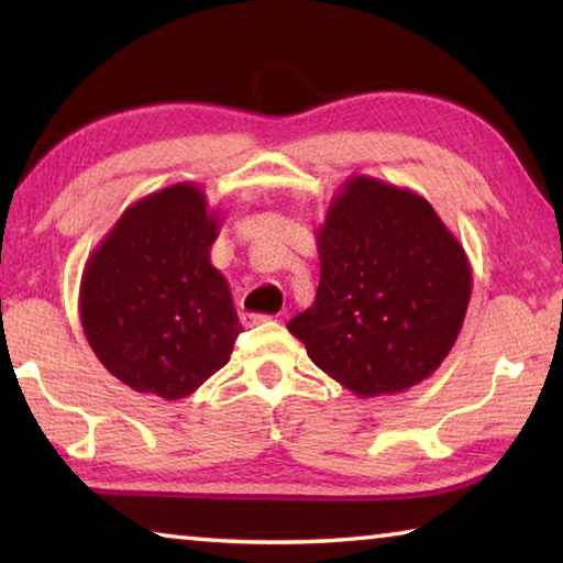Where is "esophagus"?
<instances>
[{"label": "esophagus", "instance_id": "obj_1", "mask_svg": "<svg viewBox=\"0 0 563 563\" xmlns=\"http://www.w3.org/2000/svg\"><path fill=\"white\" fill-rule=\"evenodd\" d=\"M268 320H271V316H255V312H243V316H241V322L245 328L261 325V322H268Z\"/></svg>", "mask_w": 563, "mask_h": 563}]
</instances>
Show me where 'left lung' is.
<instances>
[{
	"label": "left lung",
	"mask_w": 563,
	"mask_h": 563,
	"mask_svg": "<svg viewBox=\"0 0 563 563\" xmlns=\"http://www.w3.org/2000/svg\"><path fill=\"white\" fill-rule=\"evenodd\" d=\"M316 302L288 322L357 397L405 393L450 355L472 295L464 247L415 190L352 176L318 231Z\"/></svg>",
	"instance_id": "obj_1"
}]
</instances>
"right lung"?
<instances>
[{
    "label": "right lung",
    "instance_id": "obj_1",
    "mask_svg": "<svg viewBox=\"0 0 563 563\" xmlns=\"http://www.w3.org/2000/svg\"><path fill=\"white\" fill-rule=\"evenodd\" d=\"M218 228L201 188L168 186L129 206L84 268V335L136 393L188 397L231 360L241 322L211 265Z\"/></svg>",
    "mask_w": 563,
    "mask_h": 563
}]
</instances>
